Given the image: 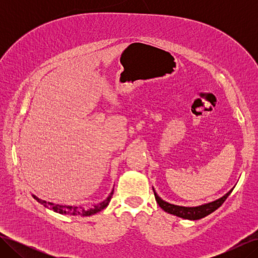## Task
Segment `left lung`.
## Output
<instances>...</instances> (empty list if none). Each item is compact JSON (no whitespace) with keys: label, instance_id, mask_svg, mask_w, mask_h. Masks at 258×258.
I'll return each mask as SVG.
<instances>
[{"label":"left lung","instance_id":"obj_1","mask_svg":"<svg viewBox=\"0 0 258 258\" xmlns=\"http://www.w3.org/2000/svg\"><path fill=\"white\" fill-rule=\"evenodd\" d=\"M153 190H154L156 201H157V204L163 211H166V212H168L170 214H173L175 216L185 218V220H190V221L200 220V218L214 212L216 209H218L224 204V201L227 199V197L232 191V189H230L227 194H225L222 198L214 200L212 202H209V204H205V205H201L198 207H182V206L169 204V202L162 200L158 196L157 192L155 191L154 188H153Z\"/></svg>","mask_w":258,"mask_h":258}]
</instances>
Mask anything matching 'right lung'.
Wrapping results in <instances>:
<instances>
[{"instance_id":"add662e5","label":"right lung","mask_w":258,"mask_h":258,"mask_svg":"<svg viewBox=\"0 0 258 258\" xmlns=\"http://www.w3.org/2000/svg\"><path fill=\"white\" fill-rule=\"evenodd\" d=\"M114 189L112 190V192L108 195V197L102 201L100 202L99 205H93L91 208H83V207H72V206H62V205H54L52 202H47L45 200H42L40 198H37L36 196L33 195V198L40 202L41 205H43L46 208H50L51 210H53L54 212L60 213V214H70V215H82V216H89V215H93L100 211H102L103 209H105L107 207V205L110 204L111 198L113 196Z\"/></svg>"}]
</instances>
